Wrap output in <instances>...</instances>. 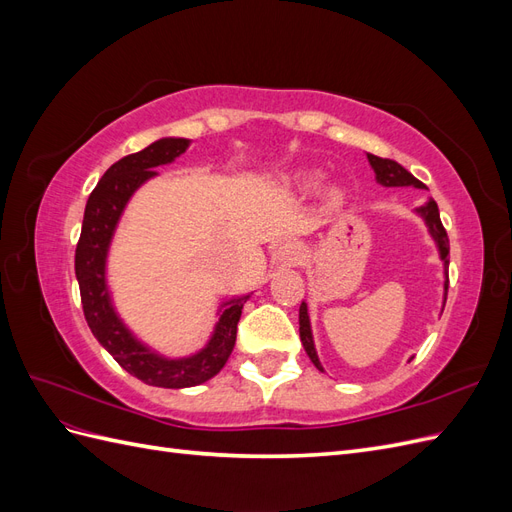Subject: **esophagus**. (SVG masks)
<instances>
[{
  "label": "esophagus",
  "instance_id": "esophagus-1",
  "mask_svg": "<svg viewBox=\"0 0 512 512\" xmlns=\"http://www.w3.org/2000/svg\"><path fill=\"white\" fill-rule=\"evenodd\" d=\"M275 260L282 262V265H294V262L299 260V250H297V247H294V245L286 243V245L280 247V250H277Z\"/></svg>",
  "mask_w": 512,
  "mask_h": 512
}]
</instances>
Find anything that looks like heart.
I'll use <instances>...</instances> for the list:
<instances>
[{"instance_id":"obj_1","label":"heart","mask_w":512,"mask_h":512,"mask_svg":"<svg viewBox=\"0 0 512 512\" xmlns=\"http://www.w3.org/2000/svg\"><path fill=\"white\" fill-rule=\"evenodd\" d=\"M292 181H294V185H299V188L309 190V188H314V185L318 183V175H314V173H299V175H294ZM344 198H346V196H344L342 190H337V188L329 190V192H327V207H331V209L342 207Z\"/></svg>"}]
</instances>
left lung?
I'll return each instance as SVG.
<instances>
[{"mask_svg":"<svg viewBox=\"0 0 512 512\" xmlns=\"http://www.w3.org/2000/svg\"><path fill=\"white\" fill-rule=\"evenodd\" d=\"M367 160H369L371 168H374L378 183L386 185V188H408V185H412V188H421V190L425 188L423 181H418L412 173H408V170L401 166V164H397L395 160L378 158V156H374V153H367ZM416 213L425 220V224L429 228V235L433 237V241H436L440 258L444 262V275H446V280H444V303H446V292H448V250H451V247H448V235H446V230H444V226L440 222V211H438L436 200L429 198V203H425L423 207H418ZM299 333H301V342H303V348H305L307 356H309V359H312V363L320 371H324L320 361H318L316 348H314L312 324H309V314H307V305L305 303H301V307H299Z\"/></svg>","mask_w":512,"mask_h":512,"instance_id":"1","label":"left lung"}]
</instances>
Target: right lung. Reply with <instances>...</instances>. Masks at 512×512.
I'll use <instances>...</instances> for the list:
<instances>
[{
	"mask_svg": "<svg viewBox=\"0 0 512 512\" xmlns=\"http://www.w3.org/2000/svg\"><path fill=\"white\" fill-rule=\"evenodd\" d=\"M188 145V138H160L143 151L130 153L108 168L94 192L89 194L81 239L74 254V271L91 333L128 374L145 384L164 386V389H188L218 374L235 348L241 309L250 299V294H245V297L226 301L209 344L185 359H166L138 342L111 303L106 284V256L121 213L132 194L147 179L158 175L153 168L170 164L188 149Z\"/></svg>",
	"mask_w": 512,
	"mask_h": 512,
	"instance_id": "add662e5",
	"label": "right lung"
}]
</instances>
